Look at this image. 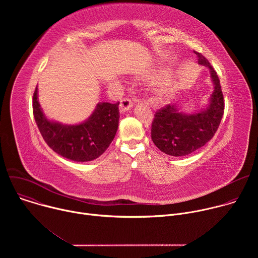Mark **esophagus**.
<instances>
[{"instance_id": "34e87169", "label": "esophagus", "mask_w": 258, "mask_h": 258, "mask_svg": "<svg viewBox=\"0 0 258 258\" xmlns=\"http://www.w3.org/2000/svg\"><path fill=\"white\" fill-rule=\"evenodd\" d=\"M133 105H134V103L132 102V100H130V99H127V98L122 99V100L120 101V105H119L120 111H121V112H126V111H128V110L133 107Z\"/></svg>"}]
</instances>
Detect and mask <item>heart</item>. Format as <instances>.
Here are the masks:
<instances>
[{
    "mask_svg": "<svg viewBox=\"0 0 258 258\" xmlns=\"http://www.w3.org/2000/svg\"><path fill=\"white\" fill-rule=\"evenodd\" d=\"M152 99L156 102H163L167 100L173 93V85L169 79H159L152 83L150 88Z\"/></svg>",
    "mask_w": 258,
    "mask_h": 258,
    "instance_id": "heart-1",
    "label": "heart"
}]
</instances>
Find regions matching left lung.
Returning a JSON list of instances; mask_svg holds the SVG:
<instances>
[{
	"label": "left lung",
	"mask_w": 258,
	"mask_h": 258,
	"mask_svg": "<svg viewBox=\"0 0 258 258\" xmlns=\"http://www.w3.org/2000/svg\"><path fill=\"white\" fill-rule=\"evenodd\" d=\"M194 53L198 63L209 68L214 90L208 106L199 112L182 113L176 105H167L156 111L151 138L160 151L170 156H186L203 147L216 133L224 115V95L217 73L202 54Z\"/></svg>",
	"instance_id": "left-lung-1"
}]
</instances>
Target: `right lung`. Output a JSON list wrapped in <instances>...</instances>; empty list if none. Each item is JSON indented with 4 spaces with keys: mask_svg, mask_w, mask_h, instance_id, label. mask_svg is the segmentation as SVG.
Instances as JSON below:
<instances>
[{
    "mask_svg": "<svg viewBox=\"0 0 258 258\" xmlns=\"http://www.w3.org/2000/svg\"><path fill=\"white\" fill-rule=\"evenodd\" d=\"M119 102L98 103L92 115L80 124H62L49 120L38 100V87L32 99L34 119L50 148L64 158L92 161L102 155L113 141L119 120Z\"/></svg>",
    "mask_w": 258,
    "mask_h": 258,
    "instance_id": "right-lung-1",
    "label": "right lung"
}]
</instances>
